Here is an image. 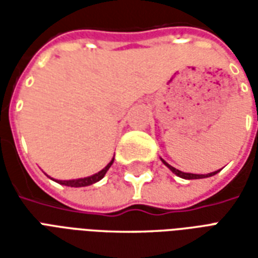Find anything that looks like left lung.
Here are the masks:
<instances>
[{
  "label": "left lung",
  "mask_w": 258,
  "mask_h": 258,
  "mask_svg": "<svg viewBox=\"0 0 258 258\" xmlns=\"http://www.w3.org/2000/svg\"><path fill=\"white\" fill-rule=\"evenodd\" d=\"M162 162L167 166L171 171H173L175 175H178V177H181V178H184V179H199V178H207V177H213V175H216L218 171H213V173H209V174H192V173H184V171H179V170H177L175 167H173V166H170L166 160H163L162 159Z\"/></svg>",
  "instance_id": "8db88e82"
}]
</instances>
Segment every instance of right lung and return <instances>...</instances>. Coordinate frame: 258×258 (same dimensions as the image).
I'll return each mask as SVG.
<instances>
[{
    "mask_svg": "<svg viewBox=\"0 0 258 258\" xmlns=\"http://www.w3.org/2000/svg\"><path fill=\"white\" fill-rule=\"evenodd\" d=\"M113 162H114V157H113L110 162L107 163L106 167L102 168L101 171H98V173L94 174V175H90V177H85V178L64 179V181H62V179H53V181H56V182H58V184H60V185H66V186H73V188H80V186H88V185H92V184H95V182H98V181H101V179L105 177V174L107 173V170L110 168V166L113 164Z\"/></svg>",
    "mask_w": 258,
    "mask_h": 258,
    "instance_id": "obj_1",
    "label": "right lung"
}]
</instances>
